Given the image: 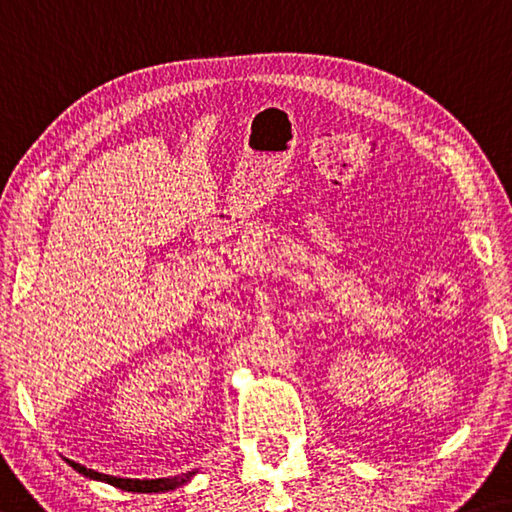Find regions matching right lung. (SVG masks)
Listing matches in <instances>:
<instances>
[{"mask_svg": "<svg viewBox=\"0 0 512 512\" xmlns=\"http://www.w3.org/2000/svg\"><path fill=\"white\" fill-rule=\"evenodd\" d=\"M70 465L77 469L79 474H84L88 478H95V481H104L113 485V488H120V490H127V492H166V490H175L180 488V485L189 483L196 472H189L184 476H170V478H150V481H141V478H118V476H109V474H100L95 472V469H86L84 465H79V462H72Z\"/></svg>", "mask_w": 512, "mask_h": 512, "instance_id": "right-lung-1", "label": "right lung"}]
</instances>
